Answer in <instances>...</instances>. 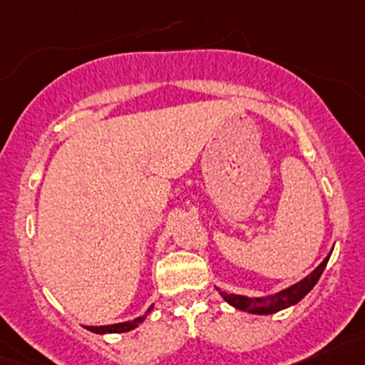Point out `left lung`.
<instances>
[{"mask_svg":"<svg viewBox=\"0 0 365 365\" xmlns=\"http://www.w3.org/2000/svg\"><path fill=\"white\" fill-rule=\"evenodd\" d=\"M332 253V251H331ZM331 253L322 259V263L315 268L312 274H308L305 279H302L299 282L293 284V286L286 287V289L279 291L275 294H268V296H258V298H250V296H242V294H232V293H225V291H220L216 287L222 298L225 299L228 305H232L237 310L247 312V314H255V315H270V314H277V312L284 310V308H289L296 305L298 302H302L305 296L314 289V286L317 284V280L322 275L324 268H326L327 262H329Z\"/></svg>","mask_w":365,"mask_h":365,"instance_id":"1","label":"left lung"}]
</instances>
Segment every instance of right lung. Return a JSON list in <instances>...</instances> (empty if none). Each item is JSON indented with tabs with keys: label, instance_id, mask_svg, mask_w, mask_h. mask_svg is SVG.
<instances>
[{
	"label": "right lung",
	"instance_id": "obj_1",
	"mask_svg": "<svg viewBox=\"0 0 365 365\" xmlns=\"http://www.w3.org/2000/svg\"><path fill=\"white\" fill-rule=\"evenodd\" d=\"M152 308L154 305H150L147 308L145 314L142 315V317H137L133 320H126V322H119V324H109V326H85L88 331L91 332H97V334H118V332H128V331H133L135 327H138L140 324L145 320L147 315L150 314Z\"/></svg>",
	"mask_w": 365,
	"mask_h": 365
}]
</instances>
